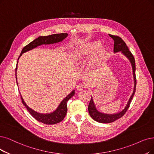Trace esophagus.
<instances>
[{"label": "esophagus", "mask_w": 154, "mask_h": 154, "mask_svg": "<svg viewBox=\"0 0 154 154\" xmlns=\"http://www.w3.org/2000/svg\"><path fill=\"white\" fill-rule=\"evenodd\" d=\"M84 89V85L82 84H79L78 85L76 86V90L79 91H82Z\"/></svg>", "instance_id": "obj_1"}]
</instances>
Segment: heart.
<instances>
[{"mask_svg": "<svg viewBox=\"0 0 154 154\" xmlns=\"http://www.w3.org/2000/svg\"><path fill=\"white\" fill-rule=\"evenodd\" d=\"M102 46L100 41L85 42L72 50L69 54V58L74 64L83 63L85 59L90 57L89 65L92 67H98L102 65L107 58V49Z\"/></svg>", "mask_w": 154, "mask_h": 154, "instance_id": "b5f03b06", "label": "heart"}]
</instances>
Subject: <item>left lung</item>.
Segmentation results:
<instances>
[{"instance_id": "obj_1", "label": "left lung", "mask_w": 154, "mask_h": 154, "mask_svg": "<svg viewBox=\"0 0 154 154\" xmlns=\"http://www.w3.org/2000/svg\"><path fill=\"white\" fill-rule=\"evenodd\" d=\"M109 36L111 37L114 42V52L117 53L121 52L122 54L125 56L130 61L131 66H132V69H133V75L134 78V89L132 93V95H131L130 99H129L128 102H127L126 106H125V109L122 110L121 112H119L116 114H104L102 112H100L98 111V110L96 109L95 105L94 102L93 98H91V100L90 101L89 105H88V112L91 117V118L95 121H97L98 122H101V123H110V122H112L115 121L116 120L119 119L122 116L126 113L127 110L128 109L129 107H130V103L131 102L132 98L133 97V95L135 92V89H136V85H137V79H136V75H135V69H136V66H135V60L134 56L131 52L129 50L128 48L126 43L123 41L121 38L119 36H115L109 35Z\"/></svg>"}]
</instances>
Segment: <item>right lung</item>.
<instances>
[{
	"label": "right lung",
	"instance_id": "1",
	"mask_svg": "<svg viewBox=\"0 0 154 154\" xmlns=\"http://www.w3.org/2000/svg\"><path fill=\"white\" fill-rule=\"evenodd\" d=\"M68 34L67 33H59V34H54L48 36H39L37 38L35 39L32 42H30L29 44L24 47L21 52L20 56L17 59V65L16 67V83L17 82V76H16V71H17V66L18 63V60H19L20 56L22 55V54L30 50H32L33 48H36V47L42 45H49V44H56V43H58L60 42H62L64 39H65ZM75 94V90H72L71 93L67 95L66 97H65L64 99L62 100L59 104V106L57 107V108L54 110V112L49 113V114H40L37 112L35 111L33 109L29 108L26 103L24 102L23 97L21 95V100L23 103V105L26 107L28 112L30 113L33 118L36 120L42 123H44L45 125H55L62 121L67 113V102ZM21 95V94H20Z\"/></svg>",
	"mask_w": 154,
	"mask_h": 154
}]
</instances>
